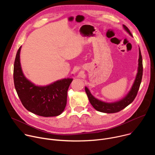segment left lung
<instances>
[{"instance_id":"8db88e82","label":"left lung","mask_w":155,"mask_h":155,"mask_svg":"<svg viewBox=\"0 0 155 155\" xmlns=\"http://www.w3.org/2000/svg\"><path fill=\"white\" fill-rule=\"evenodd\" d=\"M124 29L132 37V34L130 33L129 29L125 26L123 25ZM139 60H138V69H137V73L134 81L133 84H132L130 91L128 93L121 99L120 101L114 102H106L102 101L97 98L94 97L91 93L90 91L88 88L85 86L84 89L86 93L87 96L89 101L92 105V106L99 112L106 113V114H113L117 113L121 110L124 109L127 105H129L130 103L133 102L135 97L137 94V92L139 91V87L141 83L142 78V74H143V65H142V58L141 55V52L140 48H139Z\"/></svg>"}]
</instances>
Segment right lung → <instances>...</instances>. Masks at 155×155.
Instances as JSON below:
<instances>
[{
    "instance_id": "obj_1",
    "label": "right lung",
    "mask_w": 155,
    "mask_h": 155,
    "mask_svg": "<svg viewBox=\"0 0 155 155\" xmlns=\"http://www.w3.org/2000/svg\"><path fill=\"white\" fill-rule=\"evenodd\" d=\"M21 47L17 51L13 70L16 91L28 111L44 117L61 115L67 104L68 88L72 78L57 80L46 86H38L29 80L22 71L20 62Z\"/></svg>"
}]
</instances>
